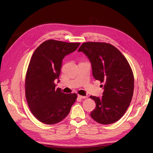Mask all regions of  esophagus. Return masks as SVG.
<instances>
[{
	"label": "esophagus",
	"mask_w": 153,
	"mask_h": 153,
	"mask_svg": "<svg viewBox=\"0 0 153 153\" xmlns=\"http://www.w3.org/2000/svg\"><path fill=\"white\" fill-rule=\"evenodd\" d=\"M78 97L80 99H85L87 98V96H81V95H78Z\"/></svg>",
	"instance_id": "esophagus-1"
}]
</instances>
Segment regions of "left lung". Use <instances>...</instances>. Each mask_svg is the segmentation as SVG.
<instances>
[{
	"instance_id": "obj_1",
	"label": "left lung",
	"mask_w": 153,
	"mask_h": 153,
	"mask_svg": "<svg viewBox=\"0 0 153 153\" xmlns=\"http://www.w3.org/2000/svg\"><path fill=\"white\" fill-rule=\"evenodd\" d=\"M78 51L87 55L94 78L104 84L101 98L90 96L96 103L91 117L102 124L117 121L126 112L133 94L134 76L127 59L117 48L107 43L85 42Z\"/></svg>"
}]
</instances>
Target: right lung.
<instances>
[{
  "instance_id": "right-lung-1",
  "label": "right lung",
  "mask_w": 153,
  "mask_h": 153,
  "mask_svg": "<svg viewBox=\"0 0 153 153\" xmlns=\"http://www.w3.org/2000/svg\"><path fill=\"white\" fill-rule=\"evenodd\" d=\"M55 39L44 41L30 58L25 81V98L30 112L46 124L61 122L75 102V93L65 94L55 87L61 73L62 59L80 45Z\"/></svg>"
}]
</instances>
